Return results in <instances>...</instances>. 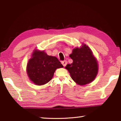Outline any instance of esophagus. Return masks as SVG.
I'll return each mask as SVG.
<instances>
[{
	"label": "esophagus",
	"mask_w": 121,
	"mask_h": 121,
	"mask_svg": "<svg viewBox=\"0 0 121 121\" xmlns=\"http://www.w3.org/2000/svg\"><path fill=\"white\" fill-rule=\"evenodd\" d=\"M61 63H62L63 66L65 67V65H66L67 64V61H65V60L63 61H62V62H61Z\"/></svg>",
	"instance_id": "34e87169"
}]
</instances>
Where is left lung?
Masks as SVG:
<instances>
[{
  "instance_id": "obj_1",
  "label": "left lung",
  "mask_w": 121,
  "mask_h": 121,
  "mask_svg": "<svg viewBox=\"0 0 121 121\" xmlns=\"http://www.w3.org/2000/svg\"><path fill=\"white\" fill-rule=\"evenodd\" d=\"M69 56L73 60L65 68L71 78L79 85H84L95 80L98 73V63L92 51L85 44L73 48Z\"/></svg>"
}]
</instances>
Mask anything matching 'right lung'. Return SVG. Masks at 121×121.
I'll return each mask as SVG.
<instances>
[{"label":"right lung","instance_id":"right-lung-1","mask_svg":"<svg viewBox=\"0 0 121 121\" xmlns=\"http://www.w3.org/2000/svg\"><path fill=\"white\" fill-rule=\"evenodd\" d=\"M63 67L56 57L48 56L44 51L35 50L28 61L26 70L32 83L43 85L52 79L56 69Z\"/></svg>","mask_w":121,"mask_h":121}]
</instances>
